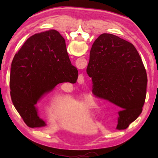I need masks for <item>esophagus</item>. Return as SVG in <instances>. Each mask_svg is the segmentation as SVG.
Returning a JSON list of instances; mask_svg holds the SVG:
<instances>
[{
    "instance_id": "34e87169",
    "label": "esophagus",
    "mask_w": 158,
    "mask_h": 158,
    "mask_svg": "<svg viewBox=\"0 0 158 158\" xmlns=\"http://www.w3.org/2000/svg\"><path fill=\"white\" fill-rule=\"evenodd\" d=\"M84 78H83V77H80V80H81V81L82 82L83 81H84V79H83Z\"/></svg>"
}]
</instances>
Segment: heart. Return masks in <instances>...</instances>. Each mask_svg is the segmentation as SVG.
Listing matches in <instances>:
<instances>
[{
  "label": "heart",
  "instance_id": "b5f03b06",
  "mask_svg": "<svg viewBox=\"0 0 158 158\" xmlns=\"http://www.w3.org/2000/svg\"><path fill=\"white\" fill-rule=\"evenodd\" d=\"M84 105L85 106L90 109H93L98 106L97 103L95 102V100L92 98H88L84 102Z\"/></svg>",
  "mask_w": 158,
  "mask_h": 158
}]
</instances>
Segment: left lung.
Returning a JSON list of instances; mask_svg holds the SVG:
<instances>
[{"label": "left lung", "instance_id": "left-lung-1", "mask_svg": "<svg viewBox=\"0 0 158 158\" xmlns=\"http://www.w3.org/2000/svg\"><path fill=\"white\" fill-rule=\"evenodd\" d=\"M86 72L94 95L118 109L116 129H126L142 111L146 95V71L136 48L114 35L102 34L93 44Z\"/></svg>", "mask_w": 158, "mask_h": 158}]
</instances>
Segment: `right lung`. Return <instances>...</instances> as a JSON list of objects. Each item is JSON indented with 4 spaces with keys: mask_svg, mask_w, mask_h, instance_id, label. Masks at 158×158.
Listing matches in <instances>:
<instances>
[{
    "mask_svg": "<svg viewBox=\"0 0 158 158\" xmlns=\"http://www.w3.org/2000/svg\"><path fill=\"white\" fill-rule=\"evenodd\" d=\"M77 78L78 70L72 65L62 35L53 29L35 34L13 58L10 77L13 105L28 127L46 126L37 103L58 84H74Z\"/></svg>",
    "mask_w": 158,
    "mask_h": 158,
    "instance_id": "add662e5",
    "label": "right lung"
}]
</instances>
